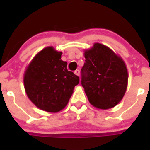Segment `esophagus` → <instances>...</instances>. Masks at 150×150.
Listing matches in <instances>:
<instances>
[{"label":"esophagus","mask_w":150,"mask_h":150,"mask_svg":"<svg viewBox=\"0 0 150 150\" xmlns=\"http://www.w3.org/2000/svg\"><path fill=\"white\" fill-rule=\"evenodd\" d=\"M74 74H76V76H79V70H76V71H74Z\"/></svg>","instance_id":"34e87169"}]
</instances>
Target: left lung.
Returning <instances> with one entry per match:
<instances>
[{"label":"left lung","instance_id":"1","mask_svg":"<svg viewBox=\"0 0 150 150\" xmlns=\"http://www.w3.org/2000/svg\"><path fill=\"white\" fill-rule=\"evenodd\" d=\"M81 84L88 101L101 110L114 107L123 98L128 74L121 56L101 43H95L84 51Z\"/></svg>","mask_w":150,"mask_h":150}]
</instances>
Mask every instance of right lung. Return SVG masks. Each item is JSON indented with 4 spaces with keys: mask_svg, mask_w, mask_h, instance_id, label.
<instances>
[{
    "mask_svg": "<svg viewBox=\"0 0 150 150\" xmlns=\"http://www.w3.org/2000/svg\"><path fill=\"white\" fill-rule=\"evenodd\" d=\"M62 52L52 46L40 51L28 64L24 74L27 96L42 110L58 112L67 106L79 78L67 71Z\"/></svg>",
    "mask_w": 150,
    "mask_h": 150,
    "instance_id": "add662e5",
    "label": "right lung"
}]
</instances>
